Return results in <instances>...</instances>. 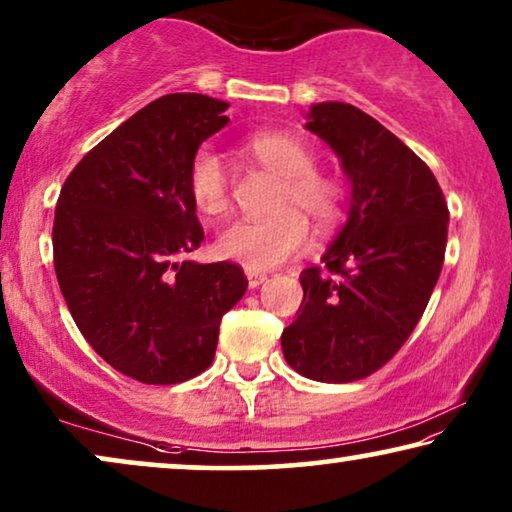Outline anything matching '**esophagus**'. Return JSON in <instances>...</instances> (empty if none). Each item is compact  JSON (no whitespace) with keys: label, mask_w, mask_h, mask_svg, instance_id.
Segmentation results:
<instances>
[{"label":"esophagus","mask_w":512,"mask_h":512,"mask_svg":"<svg viewBox=\"0 0 512 512\" xmlns=\"http://www.w3.org/2000/svg\"><path fill=\"white\" fill-rule=\"evenodd\" d=\"M247 279H249V286L251 289H256V286H261L265 279H268V275L261 270H247Z\"/></svg>","instance_id":"esophagus-1"}]
</instances>
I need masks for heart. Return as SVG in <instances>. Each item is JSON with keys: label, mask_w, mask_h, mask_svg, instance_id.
<instances>
[{"label": "heart", "mask_w": 512, "mask_h": 512, "mask_svg": "<svg viewBox=\"0 0 512 512\" xmlns=\"http://www.w3.org/2000/svg\"><path fill=\"white\" fill-rule=\"evenodd\" d=\"M247 149L265 167L284 177L277 195L282 212L270 219H242L230 223L219 237V251L249 270H272L303 254L310 244V223L304 214L328 226L338 219L342 186L328 174L314 170L317 158L303 139L289 132H258ZM188 193L198 212L221 216L230 207V184L223 158L212 146H200L188 165Z\"/></svg>", "instance_id": "heart-1"}]
</instances>
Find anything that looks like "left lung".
I'll return each instance as SVG.
<instances>
[{"label": "left lung", "instance_id": "1", "mask_svg": "<svg viewBox=\"0 0 512 512\" xmlns=\"http://www.w3.org/2000/svg\"><path fill=\"white\" fill-rule=\"evenodd\" d=\"M305 128L340 158L352 200L321 265L300 272L303 303L282 349L310 380L354 382L380 370L422 319L450 212L429 165L366 111L321 102Z\"/></svg>", "mask_w": 512, "mask_h": 512}]
</instances>
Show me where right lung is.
Here are the masks:
<instances>
[{"mask_svg": "<svg viewBox=\"0 0 512 512\" xmlns=\"http://www.w3.org/2000/svg\"><path fill=\"white\" fill-rule=\"evenodd\" d=\"M226 109L198 93L160 97L88 151L60 191L62 296L88 345L137 382L177 384L212 366L221 317L247 291L240 265L181 261L205 240L188 165Z\"/></svg>", "mask_w": 512, "mask_h": 512, "instance_id": "add662e5", "label": "right lung"}]
</instances>
